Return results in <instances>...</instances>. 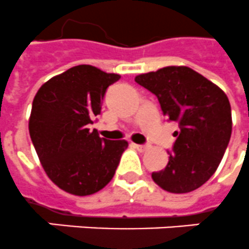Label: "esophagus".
<instances>
[{
	"mask_svg": "<svg viewBox=\"0 0 249 249\" xmlns=\"http://www.w3.org/2000/svg\"><path fill=\"white\" fill-rule=\"evenodd\" d=\"M135 148L138 149V151L144 152V151H147L149 148V144H135Z\"/></svg>",
	"mask_w": 249,
	"mask_h": 249,
	"instance_id": "1",
	"label": "esophagus"
}]
</instances>
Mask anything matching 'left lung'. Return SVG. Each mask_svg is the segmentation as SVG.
<instances>
[{
	"mask_svg": "<svg viewBox=\"0 0 249 249\" xmlns=\"http://www.w3.org/2000/svg\"><path fill=\"white\" fill-rule=\"evenodd\" d=\"M157 97L167 121H177V141L167 151L169 163L152 179L171 193H188L213 175L231 135L228 97L209 79L187 66H167L135 76Z\"/></svg>",
	"mask_w": 249,
	"mask_h": 249,
	"instance_id": "8db88e82",
	"label": "left lung"
}]
</instances>
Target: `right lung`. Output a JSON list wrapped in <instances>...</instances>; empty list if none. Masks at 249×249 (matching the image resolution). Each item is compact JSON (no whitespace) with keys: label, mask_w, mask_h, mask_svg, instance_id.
<instances>
[{"label":"right lung","mask_w":249,"mask_h":249,"mask_svg":"<svg viewBox=\"0 0 249 249\" xmlns=\"http://www.w3.org/2000/svg\"><path fill=\"white\" fill-rule=\"evenodd\" d=\"M120 75L78 65L40 87L32 105L29 134L48 178L62 191L89 196L114 178L126 141L89 131L107 88Z\"/></svg>","instance_id":"1"}]
</instances>
